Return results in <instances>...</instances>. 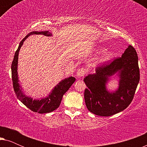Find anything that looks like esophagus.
<instances>
[{
  "instance_id": "esophagus-1",
  "label": "esophagus",
  "mask_w": 147,
  "mask_h": 147,
  "mask_svg": "<svg viewBox=\"0 0 147 147\" xmlns=\"http://www.w3.org/2000/svg\"><path fill=\"white\" fill-rule=\"evenodd\" d=\"M86 74V71L85 69H83V68H82V69H80L78 70V72H77V76L78 78H83L84 75H85Z\"/></svg>"
}]
</instances>
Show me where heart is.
Segmentation results:
<instances>
[{
  "instance_id": "1",
  "label": "heart",
  "mask_w": 147,
  "mask_h": 147,
  "mask_svg": "<svg viewBox=\"0 0 147 147\" xmlns=\"http://www.w3.org/2000/svg\"><path fill=\"white\" fill-rule=\"evenodd\" d=\"M104 49H101L99 50V52H102L104 51ZM114 56V53L111 51H106L104 52L103 54H102L101 57L100 58L99 61H98V63H107V62L110 61L112 58H113Z\"/></svg>"
}]
</instances>
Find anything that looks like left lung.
Wrapping results in <instances>:
<instances>
[{
	"label": "left lung",
	"instance_id": "1",
	"mask_svg": "<svg viewBox=\"0 0 147 147\" xmlns=\"http://www.w3.org/2000/svg\"><path fill=\"white\" fill-rule=\"evenodd\" d=\"M114 75L119 78V88L110 92L106 84ZM139 80L137 53L132 46L128 45L121 57L98 67L96 74L84 78L88 87L84 92L86 107L90 112L101 116L123 111L131 103Z\"/></svg>",
	"mask_w": 147,
	"mask_h": 147
}]
</instances>
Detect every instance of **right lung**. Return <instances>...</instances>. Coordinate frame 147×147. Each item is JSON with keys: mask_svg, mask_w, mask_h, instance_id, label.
Masks as SVG:
<instances>
[{"mask_svg": "<svg viewBox=\"0 0 147 147\" xmlns=\"http://www.w3.org/2000/svg\"><path fill=\"white\" fill-rule=\"evenodd\" d=\"M31 35H43L47 37L52 36V34L48 31H33L28 34L22 41L20 42L19 47L15 53L13 61L11 65L12 80H13V88L15 94L18 99L25 105L28 108L33 112H37L39 114L49 113L57 109L61 104L62 98L64 94L69 89L71 86L76 81V78L69 77L62 80L59 84H57L49 95L45 98H42L41 99H35L30 96H27L23 91L21 84L19 83V76H18V59H19V53L24 41Z\"/></svg>", "mask_w": 147, "mask_h": 147, "instance_id": "add662e5", "label": "right lung"}]
</instances>
